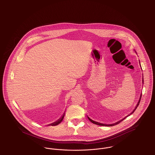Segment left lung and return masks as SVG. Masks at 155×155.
Instances as JSON below:
<instances>
[{
    "instance_id": "8db88e82",
    "label": "left lung",
    "mask_w": 155,
    "mask_h": 155,
    "mask_svg": "<svg viewBox=\"0 0 155 155\" xmlns=\"http://www.w3.org/2000/svg\"><path fill=\"white\" fill-rule=\"evenodd\" d=\"M142 81H143V80H142ZM141 96H142V95H140V100H139V102H138V104H137V106H136V107H135V109L133 110V112L130 114H129L128 116H130V115H131V114H133V113L135 111V110H136V109L137 108V107L138 106V105H139V104H140V99H141ZM128 116H127V117ZM126 118V117H125V118H123V120H120V121H118V122H117V123H114V124H102V123H97V122H96V121H93L92 120H91V118H89L88 117V119L92 123H94V124H97V125H101V126H108V127H110V126H113V125H117V124H119L120 122H121L124 119H125V118Z\"/></svg>"
}]
</instances>
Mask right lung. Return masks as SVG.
<instances>
[{
  "label": "right lung",
  "instance_id": "1",
  "mask_svg": "<svg viewBox=\"0 0 155 155\" xmlns=\"http://www.w3.org/2000/svg\"><path fill=\"white\" fill-rule=\"evenodd\" d=\"M64 114H63V116H62V117L61 118H60L58 121H56V122H54V123H52V124H49V125H52V126H53V125H58L59 124H60V123L61 122V121L63 120V119L64 118Z\"/></svg>",
  "mask_w": 155,
  "mask_h": 155
}]
</instances>
